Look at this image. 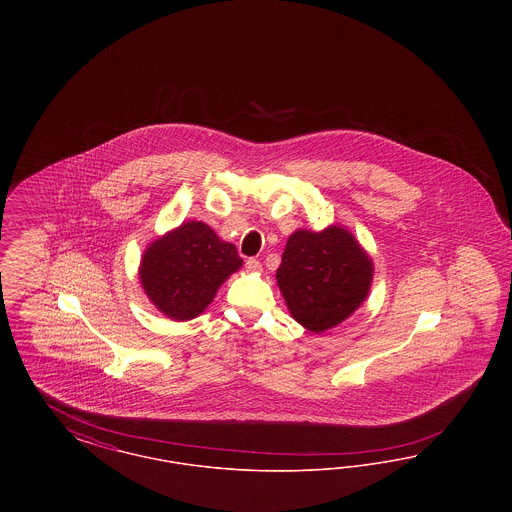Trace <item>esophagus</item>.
Returning a JSON list of instances; mask_svg holds the SVG:
<instances>
[{"instance_id":"obj_1","label":"esophagus","mask_w":512,"mask_h":512,"mask_svg":"<svg viewBox=\"0 0 512 512\" xmlns=\"http://www.w3.org/2000/svg\"><path fill=\"white\" fill-rule=\"evenodd\" d=\"M261 268H263V265H261L259 259H247L245 261V270H249V272H259Z\"/></svg>"}]
</instances>
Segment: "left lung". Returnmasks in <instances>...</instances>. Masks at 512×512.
<instances>
[{
	"label": "left lung",
	"instance_id": "8db88e82",
	"mask_svg": "<svg viewBox=\"0 0 512 512\" xmlns=\"http://www.w3.org/2000/svg\"><path fill=\"white\" fill-rule=\"evenodd\" d=\"M276 280L293 318L324 332L355 313L372 282V261L340 226L290 236Z\"/></svg>",
	"mask_w": 512,
	"mask_h": 512
}]
</instances>
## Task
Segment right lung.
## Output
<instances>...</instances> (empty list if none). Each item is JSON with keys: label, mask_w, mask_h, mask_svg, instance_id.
I'll list each match as a JSON object with an SVG mask.
<instances>
[{"label": "right lung", "mask_w": 512, "mask_h": 512, "mask_svg": "<svg viewBox=\"0 0 512 512\" xmlns=\"http://www.w3.org/2000/svg\"><path fill=\"white\" fill-rule=\"evenodd\" d=\"M236 245L222 242L203 222H184L147 247L140 280L153 305L174 320H190L213 301L238 268Z\"/></svg>", "instance_id": "add662e5"}]
</instances>
